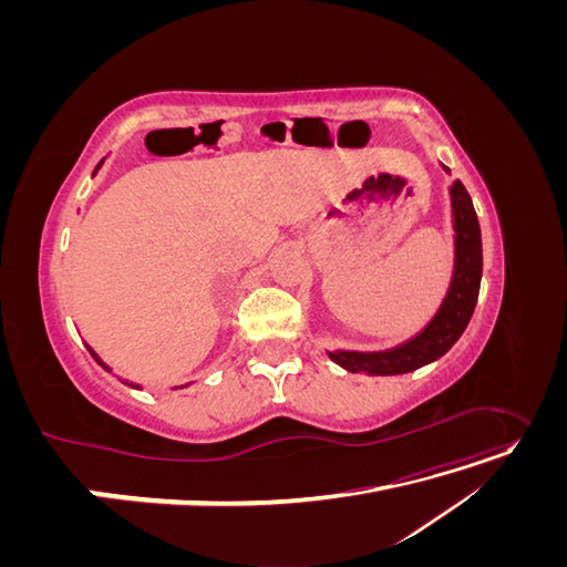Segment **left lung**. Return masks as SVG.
<instances>
[{"mask_svg":"<svg viewBox=\"0 0 567 567\" xmlns=\"http://www.w3.org/2000/svg\"><path fill=\"white\" fill-rule=\"evenodd\" d=\"M444 173L450 167L442 165ZM452 200V227H454V269L450 288L444 293L437 312L423 329L385 350H326L331 362L350 373L367 375H398L416 371L452 350L454 342L466 331L473 317L480 279H483V236H480L477 215L473 200L458 179L450 186Z\"/></svg>","mask_w":567,"mask_h":567,"instance_id":"left-lung-1","label":"left lung"}]
</instances>
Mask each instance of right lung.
<instances>
[{"instance_id":"right-lung-1","label":"right lung","mask_w":567,"mask_h":567,"mask_svg":"<svg viewBox=\"0 0 567 567\" xmlns=\"http://www.w3.org/2000/svg\"><path fill=\"white\" fill-rule=\"evenodd\" d=\"M104 161H106V158H101V163H99V165H96V169H94V175L99 173V167H101V165H104ZM94 175H92V177H94ZM84 348H87V350H90V354H92V357L96 359V364H99V367H104V369H106L109 373H113V369H111V367H109V364L104 362V359H101V357H99V354H96V352H94V350H92V348L87 346V342H84ZM115 379H117V381H123L125 385H130V388H134V390H142V385H140V383H130V381H125V379H120V375H115ZM188 385H192V383H184V385H175L173 390H182V388H188Z\"/></svg>"}]
</instances>
